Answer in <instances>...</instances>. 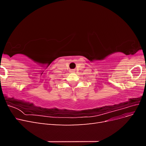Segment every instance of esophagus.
Wrapping results in <instances>:
<instances>
[{
  "mask_svg": "<svg viewBox=\"0 0 146 146\" xmlns=\"http://www.w3.org/2000/svg\"><path fill=\"white\" fill-rule=\"evenodd\" d=\"M70 72H74V70H73V69L70 70Z\"/></svg>",
  "mask_w": 146,
  "mask_h": 146,
  "instance_id": "obj_1",
  "label": "esophagus"
}]
</instances>
